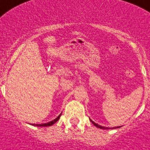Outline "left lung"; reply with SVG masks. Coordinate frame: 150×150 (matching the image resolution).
I'll list each match as a JSON object with an SVG mask.
<instances>
[{
  "label": "left lung",
  "instance_id": "left-lung-1",
  "mask_svg": "<svg viewBox=\"0 0 150 150\" xmlns=\"http://www.w3.org/2000/svg\"><path fill=\"white\" fill-rule=\"evenodd\" d=\"M89 119H90V118H89ZM90 120H91V123H92V124H94V125L95 126V127H98V128H100V129H110V128H109V127H102V126L99 125V124H96V123H94V122L93 121V120H91V119H90ZM119 127H112V129H117V128H119Z\"/></svg>",
  "mask_w": 150,
  "mask_h": 150
}]
</instances>
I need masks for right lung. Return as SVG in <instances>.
<instances>
[{
  "label": "right lung",
  "mask_w": 150,
  "mask_h": 150,
  "mask_svg": "<svg viewBox=\"0 0 150 150\" xmlns=\"http://www.w3.org/2000/svg\"><path fill=\"white\" fill-rule=\"evenodd\" d=\"M61 114H62V113L59 114V115L58 116L56 119H54V120H51V121L48 122V123H45V124H32L31 125L36 126V127H50V126H52V124H54L55 123H56V122L59 120V119L60 117H61Z\"/></svg>",
  "instance_id": "add662e5"
}]
</instances>
